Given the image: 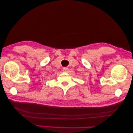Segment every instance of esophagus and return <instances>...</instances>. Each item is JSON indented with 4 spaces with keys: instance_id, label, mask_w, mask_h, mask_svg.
Returning a JSON list of instances; mask_svg holds the SVG:
<instances>
[{
    "instance_id": "esophagus-1",
    "label": "esophagus",
    "mask_w": 133,
    "mask_h": 133,
    "mask_svg": "<svg viewBox=\"0 0 133 133\" xmlns=\"http://www.w3.org/2000/svg\"><path fill=\"white\" fill-rule=\"evenodd\" d=\"M63 71L65 72H67L68 71V68H63Z\"/></svg>"
}]
</instances>
